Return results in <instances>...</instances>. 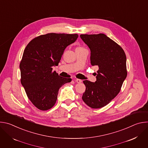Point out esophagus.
Wrapping results in <instances>:
<instances>
[{"mask_svg": "<svg viewBox=\"0 0 148 148\" xmlns=\"http://www.w3.org/2000/svg\"><path fill=\"white\" fill-rule=\"evenodd\" d=\"M75 82H77V83H81V82H82V80H81V79H78V78H77V79H75Z\"/></svg>", "mask_w": 148, "mask_h": 148, "instance_id": "1", "label": "esophagus"}]
</instances>
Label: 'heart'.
<instances>
[{"label": "heart", "mask_w": 148, "mask_h": 148, "mask_svg": "<svg viewBox=\"0 0 148 148\" xmlns=\"http://www.w3.org/2000/svg\"><path fill=\"white\" fill-rule=\"evenodd\" d=\"M80 48H82V47H78V48H77V49H80Z\"/></svg>", "instance_id": "obj_1"}]
</instances>
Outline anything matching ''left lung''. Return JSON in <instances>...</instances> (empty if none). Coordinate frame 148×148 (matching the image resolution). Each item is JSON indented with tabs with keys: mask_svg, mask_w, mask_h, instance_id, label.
Listing matches in <instances>:
<instances>
[{
	"mask_svg": "<svg viewBox=\"0 0 148 148\" xmlns=\"http://www.w3.org/2000/svg\"><path fill=\"white\" fill-rule=\"evenodd\" d=\"M90 48L92 66H97V81H83L86 87L82 99L90 107L97 109L109 103L119 92L127 76L126 57L122 48L106 35L81 34Z\"/></svg>",
	"mask_w": 148,
	"mask_h": 148,
	"instance_id": "obj_1",
	"label": "left lung"
}]
</instances>
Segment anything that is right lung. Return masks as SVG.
Masks as SVG:
<instances>
[{
	"label": "right lung",
	"mask_w": 148,
	"mask_h": 148,
	"mask_svg": "<svg viewBox=\"0 0 148 148\" xmlns=\"http://www.w3.org/2000/svg\"><path fill=\"white\" fill-rule=\"evenodd\" d=\"M78 37L77 34L48 33L35 37L26 47L20 63V81L27 97L38 110L51 108L60 88L71 82V78L53 71V67L58 65L66 48Z\"/></svg>",
	"instance_id": "obj_1"
}]
</instances>
